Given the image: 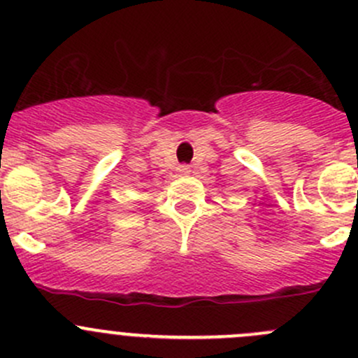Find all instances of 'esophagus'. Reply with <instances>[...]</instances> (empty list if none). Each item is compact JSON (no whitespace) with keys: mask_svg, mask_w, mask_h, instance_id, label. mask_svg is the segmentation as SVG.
<instances>
[{"mask_svg":"<svg viewBox=\"0 0 358 358\" xmlns=\"http://www.w3.org/2000/svg\"><path fill=\"white\" fill-rule=\"evenodd\" d=\"M179 172L180 174H187L189 172V165H179Z\"/></svg>","mask_w":358,"mask_h":358,"instance_id":"esophagus-1","label":"esophagus"}]
</instances>
